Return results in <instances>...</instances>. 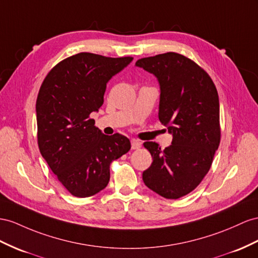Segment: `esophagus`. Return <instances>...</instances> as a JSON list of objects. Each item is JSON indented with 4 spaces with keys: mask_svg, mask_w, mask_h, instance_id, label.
Instances as JSON below:
<instances>
[{
    "mask_svg": "<svg viewBox=\"0 0 258 258\" xmlns=\"http://www.w3.org/2000/svg\"><path fill=\"white\" fill-rule=\"evenodd\" d=\"M131 145H132V149H138L141 147V143L136 140H132Z\"/></svg>",
    "mask_w": 258,
    "mask_h": 258,
    "instance_id": "obj_1",
    "label": "esophagus"
}]
</instances>
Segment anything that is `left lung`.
I'll return each mask as SVG.
<instances>
[{
	"label": "left lung",
	"mask_w": 258,
	"mask_h": 258,
	"mask_svg": "<svg viewBox=\"0 0 258 258\" xmlns=\"http://www.w3.org/2000/svg\"><path fill=\"white\" fill-rule=\"evenodd\" d=\"M136 66L159 82V120L173 136L164 149L144 143L154 160L143 181L160 196L177 200L198 186L213 163L221 134L219 97L207 73L175 52L141 58Z\"/></svg>",
	"instance_id": "obj_1"
}]
</instances>
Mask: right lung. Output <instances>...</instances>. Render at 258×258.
<instances>
[{"label": "right lung", "instance_id": "add662e5", "mask_svg": "<svg viewBox=\"0 0 258 258\" xmlns=\"http://www.w3.org/2000/svg\"><path fill=\"white\" fill-rule=\"evenodd\" d=\"M133 57L82 52L57 63L39 90L38 146L57 180L76 197L102 190L110 164L131 149L127 137L104 135L90 113L103 104L107 83Z\"/></svg>", "mask_w": 258, "mask_h": 258}]
</instances>
